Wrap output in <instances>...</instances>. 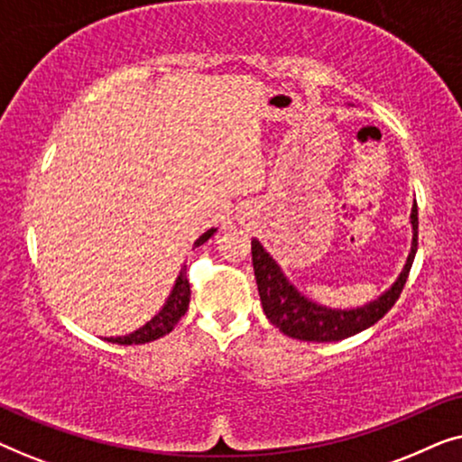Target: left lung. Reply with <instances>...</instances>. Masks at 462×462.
Returning <instances> with one entry per match:
<instances>
[{
    "label": "left lung",
    "mask_w": 462,
    "mask_h": 462,
    "mask_svg": "<svg viewBox=\"0 0 462 462\" xmlns=\"http://www.w3.org/2000/svg\"><path fill=\"white\" fill-rule=\"evenodd\" d=\"M410 226H412V244H410V254L402 273L374 300L351 309L326 307L309 299L288 280V275L283 273L275 258L263 248V244L258 239H252V264H254L258 294H261V305L267 319L275 328H280V332L286 337L309 340V343H334V340L349 338L353 334L374 326L400 299L410 267L414 263L416 245H419V208H416V201L412 212H410Z\"/></svg>",
    "instance_id": "obj_1"
}]
</instances>
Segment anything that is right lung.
I'll return each instance as SVG.
<instances>
[{
	"mask_svg": "<svg viewBox=\"0 0 462 462\" xmlns=\"http://www.w3.org/2000/svg\"><path fill=\"white\" fill-rule=\"evenodd\" d=\"M217 229H208L206 233H201V236L195 239L193 248H198V245L206 244L208 239H210ZM189 300H191V286H189L187 282V264H182L180 271H179V277H176L172 290H170L166 302H163V307L157 311L153 318H151L147 324L136 328L134 332L130 334H124V337H109L105 340H109V343H117V345H144V343H151V340L163 337V334L172 332V328L179 324L182 315L187 313L189 309Z\"/></svg>",
	"mask_w": 462,
	"mask_h": 462,
	"instance_id": "add662e5",
	"label": "right lung"
}]
</instances>
